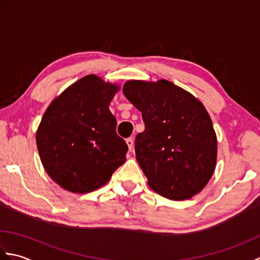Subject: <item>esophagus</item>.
<instances>
[{"instance_id": "1", "label": "esophagus", "mask_w": 260, "mask_h": 260, "mask_svg": "<svg viewBox=\"0 0 260 260\" xmlns=\"http://www.w3.org/2000/svg\"><path fill=\"white\" fill-rule=\"evenodd\" d=\"M126 144H127V146H128V150L129 151H132L133 150V147H134V141H133V139H127L126 140Z\"/></svg>"}]
</instances>
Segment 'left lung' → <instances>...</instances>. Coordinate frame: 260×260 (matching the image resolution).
I'll list each match as a JSON object with an SVG mask.
<instances>
[{"label":"left lung","mask_w":260,"mask_h":260,"mask_svg":"<svg viewBox=\"0 0 260 260\" xmlns=\"http://www.w3.org/2000/svg\"><path fill=\"white\" fill-rule=\"evenodd\" d=\"M123 91L145 124L136 136L135 153L151 189L175 201L201 192L213 175L218 152L203 104L165 79L128 80Z\"/></svg>","instance_id":"1"}]
</instances>
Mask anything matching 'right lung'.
Wrapping results in <instances>:
<instances>
[{
    "label": "right lung",
    "instance_id": "1",
    "mask_svg": "<svg viewBox=\"0 0 260 260\" xmlns=\"http://www.w3.org/2000/svg\"><path fill=\"white\" fill-rule=\"evenodd\" d=\"M120 86L88 75L49 105L37 131L48 175L62 189L88 193L105 185L126 161L128 147L116 133L109 104Z\"/></svg>",
    "mask_w": 260,
    "mask_h": 260
}]
</instances>
